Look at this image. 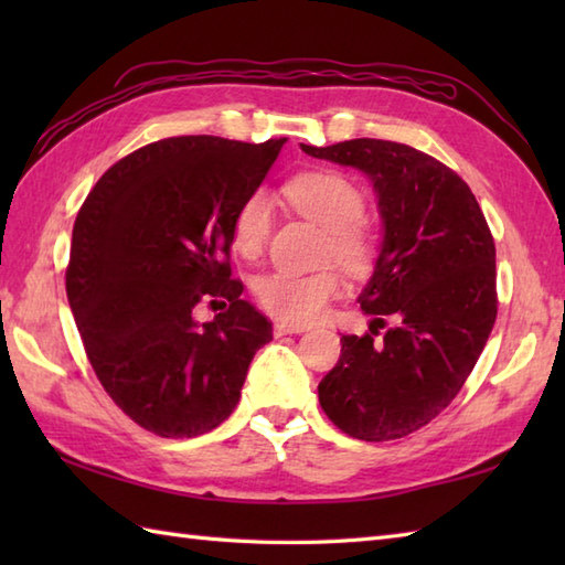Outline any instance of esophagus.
<instances>
[{
	"mask_svg": "<svg viewBox=\"0 0 565 565\" xmlns=\"http://www.w3.org/2000/svg\"><path fill=\"white\" fill-rule=\"evenodd\" d=\"M306 326H294V322H284V320H276L274 322V334L276 338H281V334H301L306 332Z\"/></svg>",
	"mask_w": 565,
	"mask_h": 565,
	"instance_id": "34e87169",
	"label": "esophagus"
}]
</instances>
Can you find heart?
Listing matches in <instances>:
<instances>
[{
	"label": "heart",
	"instance_id": "1",
	"mask_svg": "<svg viewBox=\"0 0 565 565\" xmlns=\"http://www.w3.org/2000/svg\"><path fill=\"white\" fill-rule=\"evenodd\" d=\"M291 206L328 231L326 259L338 262L350 274L369 271L376 257V243L364 227V194L338 172H306L284 189ZM271 201L264 191L249 194L233 218V243L239 255L257 257L269 239ZM342 291L338 271L291 274L269 271L257 279L255 294L269 316L306 326L322 316L332 298Z\"/></svg>",
	"mask_w": 565,
	"mask_h": 565
}]
</instances>
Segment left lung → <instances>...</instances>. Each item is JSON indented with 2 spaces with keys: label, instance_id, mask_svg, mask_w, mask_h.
Wrapping results in <instances>:
<instances>
[{
  "label": "left lung",
  "instance_id": "obj_1",
  "mask_svg": "<svg viewBox=\"0 0 565 565\" xmlns=\"http://www.w3.org/2000/svg\"><path fill=\"white\" fill-rule=\"evenodd\" d=\"M301 150L364 172L383 225L374 274L356 298L374 320L362 338L342 334L320 405L354 439H401L456 398L495 326L493 235L463 179L411 146L356 138Z\"/></svg>",
  "mask_w": 565,
  "mask_h": 565
}]
</instances>
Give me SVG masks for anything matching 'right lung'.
<instances>
[{"instance_id":"1","label":"right lung","mask_w":565,"mask_h":565,"mask_svg":"<svg viewBox=\"0 0 565 565\" xmlns=\"http://www.w3.org/2000/svg\"><path fill=\"white\" fill-rule=\"evenodd\" d=\"M286 138H164L126 154L72 227L67 301L84 352L121 411L164 439L218 427L271 322L231 279L233 218ZM201 300L222 313L199 323Z\"/></svg>"}]
</instances>
